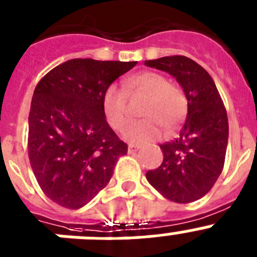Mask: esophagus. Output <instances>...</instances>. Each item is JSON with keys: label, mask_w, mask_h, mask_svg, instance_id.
Instances as JSON below:
<instances>
[{"label": "esophagus", "mask_w": 257, "mask_h": 257, "mask_svg": "<svg viewBox=\"0 0 257 257\" xmlns=\"http://www.w3.org/2000/svg\"><path fill=\"white\" fill-rule=\"evenodd\" d=\"M138 149H140V146H135V145H129V146H128V151L131 154L136 153V151H137Z\"/></svg>", "instance_id": "esophagus-1"}]
</instances>
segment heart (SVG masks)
<instances>
[{
	"label": "heart",
	"mask_w": 257,
	"mask_h": 257,
	"mask_svg": "<svg viewBox=\"0 0 257 257\" xmlns=\"http://www.w3.org/2000/svg\"><path fill=\"white\" fill-rule=\"evenodd\" d=\"M121 88L111 84L102 97V110L107 122L115 131H122L129 121L126 95H142V120L132 122L124 132V138L133 145L153 142L162 136V128L173 131L181 124L187 112V97L176 82L168 81L163 73L145 71L132 76Z\"/></svg>",
	"instance_id": "1"
}]
</instances>
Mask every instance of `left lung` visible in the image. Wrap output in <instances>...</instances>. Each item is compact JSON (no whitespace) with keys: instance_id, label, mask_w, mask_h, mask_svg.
<instances>
[{"instance_id":"1","label":"left lung","mask_w":257,"mask_h":257,"mask_svg":"<svg viewBox=\"0 0 257 257\" xmlns=\"http://www.w3.org/2000/svg\"><path fill=\"white\" fill-rule=\"evenodd\" d=\"M145 64L176 77L187 97L180 137L160 145L163 162L147 171V181L172 202H195L211 190L224 168L229 137L224 102L209 73L190 58L172 55Z\"/></svg>"}]
</instances>
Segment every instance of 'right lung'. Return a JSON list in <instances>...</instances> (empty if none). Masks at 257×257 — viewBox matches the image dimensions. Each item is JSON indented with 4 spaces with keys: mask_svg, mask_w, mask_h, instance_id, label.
<instances>
[{
    "mask_svg": "<svg viewBox=\"0 0 257 257\" xmlns=\"http://www.w3.org/2000/svg\"><path fill=\"white\" fill-rule=\"evenodd\" d=\"M137 62L71 59L36 85L28 117V158L49 199L79 209L108 184L128 146L108 125L102 97Z\"/></svg>",
    "mask_w": 257,
    "mask_h": 257,
    "instance_id": "add662e5",
    "label": "right lung"
}]
</instances>
